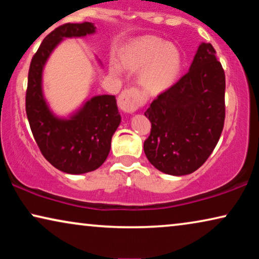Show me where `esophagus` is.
Here are the masks:
<instances>
[{"mask_svg":"<svg viewBox=\"0 0 259 259\" xmlns=\"http://www.w3.org/2000/svg\"><path fill=\"white\" fill-rule=\"evenodd\" d=\"M141 102H143V98H141L139 91L137 88L125 90L119 95L118 99L119 108L126 114H132L134 111H137Z\"/></svg>","mask_w":259,"mask_h":259,"instance_id":"esophagus-1","label":"esophagus"}]
</instances>
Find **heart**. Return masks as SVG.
I'll use <instances>...</instances> for the list:
<instances>
[{"instance_id": "obj_1", "label": "heart", "mask_w": 259, "mask_h": 259, "mask_svg": "<svg viewBox=\"0 0 259 259\" xmlns=\"http://www.w3.org/2000/svg\"><path fill=\"white\" fill-rule=\"evenodd\" d=\"M182 54L172 44L161 38L144 36L127 45L120 54V65L130 70H139L138 81L147 93L158 94L168 90L182 69ZM121 67L113 62L111 69L121 72Z\"/></svg>"}]
</instances>
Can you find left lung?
Returning <instances> with one entry per match:
<instances>
[{
  "instance_id": "8db88e82",
  "label": "left lung",
  "mask_w": 259,
  "mask_h": 259,
  "mask_svg": "<svg viewBox=\"0 0 259 259\" xmlns=\"http://www.w3.org/2000/svg\"><path fill=\"white\" fill-rule=\"evenodd\" d=\"M148 161L171 176L200 167L221 138L225 120V74L211 44H201L190 70L154 99L147 111Z\"/></svg>"
}]
</instances>
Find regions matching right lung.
<instances>
[{
  "instance_id": "right-lung-1",
  "label": "right lung",
  "mask_w": 259,
  "mask_h": 259,
  "mask_svg": "<svg viewBox=\"0 0 259 259\" xmlns=\"http://www.w3.org/2000/svg\"><path fill=\"white\" fill-rule=\"evenodd\" d=\"M93 23H66L44 38L30 62L26 93V113L41 153L55 168L82 175L100 167L108 157L111 141L121 116L114 95H97L68 119L49 109L42 92V72L49 55L66 37L94 34Z\"/></svg>"
}]
</instances>
